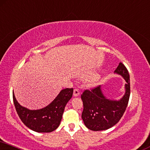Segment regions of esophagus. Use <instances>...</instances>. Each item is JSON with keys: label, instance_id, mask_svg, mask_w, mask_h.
<instances>
[{"label": "esophagus", "instance_id": "1", "mask_svg": "<svg viewBox=\"0 0 150 150\" xmlns=\"http://www.w3.org/2000/svg\"><path fill=\"white\" fill-rule=\"evenodd\" d=\"M80 94V91L79 89L75 88L74 90V96H79Z\"/></svg>", "mask_w": 150, "mask_h": 150}]
</instances>
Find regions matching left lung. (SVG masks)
I'll use <instances>...</instances> for the list:
<instances>
[{
    "label": "left lung",
    "instance_id": "left-lung-1",
    "mask_svg": "<svg viewBox=\"0 0 150 150\" xmlns=\"http://www.w3.org/2000/svg\"><path fill=\"white\" fill-rule=\"evenodd\" d=\"M121 75L127 83L125 94L120 100H111L103 94L100 85L85 89L81 94L83 103L82 119L88 129L101 131L113 127L119 121L127 108L130 96L129 74L121 62L114 71Z\"/></svg>",
    "mask_w": 150,
    "mask_h": 150
}]
</instances>
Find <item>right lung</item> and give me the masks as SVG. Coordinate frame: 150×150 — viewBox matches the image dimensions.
Wrapping results in <instances>:
<instances>
[{
    "label": "right lung",
    "mask_w": 150,
    "mask_h": 150,
    "mask_svg": "<svg viewBox=\"0 0 150 150\" xmlns=\"http://www.w3.org/2000/svg\"><path fill=\"white\" fill-rule=\"evenodd\" d=\"M73 88L64 89L52 103L38 110H30L17 102L13 92V100L17 114L27 127L37 132H51L60 125L66 104L73 95Z\"/></svg>",
    "instance_id": "add662e5"
}]
</instances>
